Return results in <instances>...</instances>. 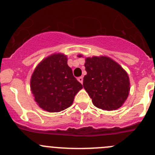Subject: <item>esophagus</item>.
<instances>
[{
	"mask_svg": "<svg viewBox=\"0 0 155 155\" xmlns=\"http://www.w3.org/2000/svg\"><path fill=\"white\" fill-rule=\"evenodd\" d=\"M77 79L79 82H81V83L82 84V82H83V77H82V76H79Z\"/></svg>",
	"mask_w": 155,
	"mask_h": 155,
	"instance_id": "34e87169",
	"label": "esophagus"
}]
</instances>
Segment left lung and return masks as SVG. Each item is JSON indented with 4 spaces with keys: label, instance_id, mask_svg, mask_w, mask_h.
Masks as SVG:
<instances>
[{
    "label": "left lung",
    "instance_id": "obj_1",
    "mask_svg": "<svg viewBox=\"0 0 155 155\" xmlns=\"http://www.w3.org/2000/svg\"><path fill=\"white\" fill-rule=\"evenodd\" d=\"M81 56V55H79ZM83 87L96 107L115 110L122 106L130 91L127 73L118 64L107 57L85 59Z\"/></svg>",
    "mask_w": 155,
    "mask_h": 155
}]
</instances>
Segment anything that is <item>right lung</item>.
<instances>
[{
	"label": "right lung",
	"mask_w": 155,
	"mask_h": 155,
	"mask_svg": "<svg viewBox=\"0 0 155 155\" xmlns=\"http://www.w3.org/2000/svg\"><path fill=\"white\" fill-rule=\"evenodd\" d=\"M82 88L68 65V58L62 54H52L42 61L31 76V89L35 101L50 112L70 107Z\"/></svg>",
	"instance_id": "add662e5"
}]
</instances>
